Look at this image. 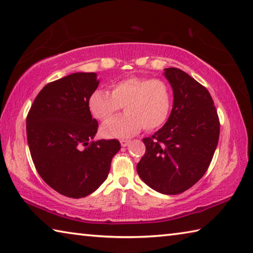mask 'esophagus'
I'll use <instances>...</instances> for the list:
<instances>
[{
    "label": "esophagus",
    "instance_id": "obj_1",
    "mask_svg": "<svg viewBox=\"0 0 253 253\" xmlns=\"http://www.w3.org/2000/svg\"><path fill=\"white\" fill-rule=\"evenodd\" d=\"M121 145H122L123 147H126V146H128V145H129V140L122 139V140H121Z\"/></svg>",
    "mask_w": 253,
    "mask_h": 253
}]
</instances>
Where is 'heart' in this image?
<instances>
[{
	"label": "heart",
	"instance_id": "b5f03b06",
	"mask_svg": "<svg viewBox=\"0 0 253 253\" xmlns=\"http://www.w3.org/2000/svg\"><path fill=\"white\" fill-rule=\"evenodd\" d=\"M111 93L97 89L88 99L93 117L106 122L124 106L126 113L101 126L105 137L124 138L139 131L155 130L168 121L172 93L164 80L144 77H129L110 85Z\"/></svg>",
	"mask_w": 253,
	"mask_h": 253
}]
</instances>
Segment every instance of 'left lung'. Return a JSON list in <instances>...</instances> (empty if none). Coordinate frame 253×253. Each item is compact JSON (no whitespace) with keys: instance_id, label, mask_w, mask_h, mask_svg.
Segmentation results:
<instances>
[{"instance_id":"left-lung-1","label":"left lung","mask_w":253,"mask_h":253,"mask_svg":"<svg viewBox=\"0 0 253 253\" xmlns=\"http://www.w3.org/2000/svg\"><path fill=\"white\" fill-rule=\"evenodd\" d=\"M173 89V108L161 129L145 137L137 173L162 194L188 190L207 172L220 135V122L208 89L177 68L164 69Z\"/></svg>"}]
</instances>
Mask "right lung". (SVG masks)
Here are the masks:
<instances>
[{
    "instance_id": "obj_1",
    "label": "right lung",
    "mask_w": 253,
    "mask_h": 253,
    "mask_svg": "<svg viewBox=\"0 0 253 253\" xmlns=\"http://www.w3.org/2000/svg\"><path fill=\"white\" fill-rule=\"evenodd\" d=\"M98 84L95 72H76L45 84L27 117L28 144L38 173L68 198L95 192L121 149L117 139H93L98 123L88 99Z\"/></svg>"
}]
</instances>
